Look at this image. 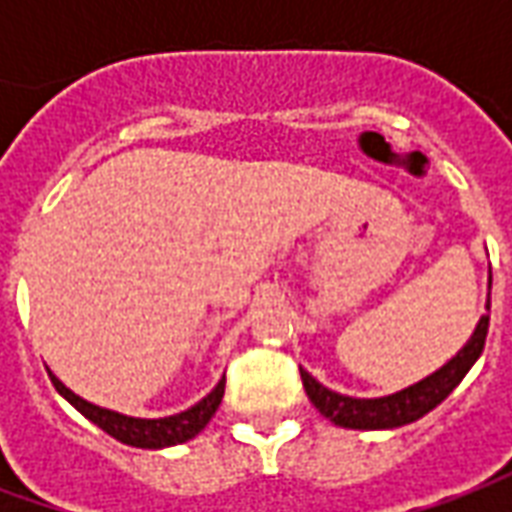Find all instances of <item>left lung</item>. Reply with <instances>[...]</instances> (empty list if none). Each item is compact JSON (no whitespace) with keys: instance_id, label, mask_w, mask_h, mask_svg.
<instances>
[{"instance_id":"left-lung-1","label":"left lung","mask_w":512,"mask_h":512,"mask_svg":"<svg viewBox=\"0 0 512 512\" xmlns=\"http://www.w3.org/2000/svg\"><path fill=\"white\" fill-rule=\"evenodd\" d=\"M485 337H488V315L480 318L472 340L463 345L455 359H450L433 376L422 378L419 384L408 386V389L395 392V395L373 397V400L340 395V392H332V389L318 384L307 370H301V381H304V389H307L315 408L326 419H332L334 425L354 430L400 428V425H408V422H417L419 417H425L428 411H433L444 397L450 395L455 386L461 384L463 376L472 370L474 362L483 354Z\"/></svg>"}]
</instances>
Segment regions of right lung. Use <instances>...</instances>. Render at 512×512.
I'll return each instance as SVG.
<instances>
[{
    "instance_id": "obj_1",
    "label": "right lung",
    "mask_w": 512,
    "mask_h": 512,
    "mask_svg": "<svg viewBox=\"0 0 512 512\" xmlns=\"http://www.w3.org/2000/svg\"><path fill=\"white\" fill-rule=\"evenodd\" d=\"M51 376V373H49ZM51 384L60 392L68 403L82 411L84 417L95 422L98 428L106 430L109 436H115L117 441L123 444H131V447H145V450H158V447H172V444H183V441L194 439L200 433L211 417L216 414V408L222 403L224 397V378L216 384L211 395H205L197 403L191 406L189 411H180L175 417L164 419H136V417H123L117 411H109V408H98L93 403H87L79 395H73L68 386L62 384L60 378L51 376Z\"/></svg>"
}]
</instances>
